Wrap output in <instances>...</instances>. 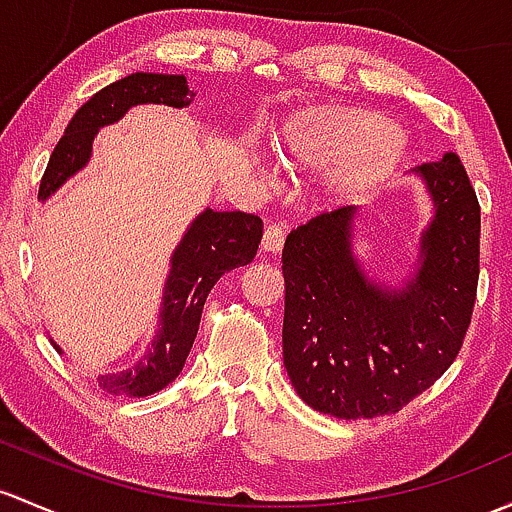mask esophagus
<instances>
[{
  "instance_id": "1",
  "label": "esophagus",
  "mask_w": 512,
  "mask_h": 512,
  "mask_svg": "<svg viewBox=\"0 0 512 512\" xmlns=\"http://www.w3.org/2000/svg\"><path fill=\"white\" fill-rule=\"evenodd\" d=\"M284 233H287V225H284V223L267 225L265 235H262V250L270 252V255H277V252H282Z\"/></svg>"
}]
</instances>
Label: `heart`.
<instances>
[{"mask_svg": "<svg viewBox=\"0 0 512 512\" xmlns=\"http://www.w3.org/2000/svg\"><path fill=\"white\" fill-rule=\"evenodd\" d=\"M407 137L387 115L351 105H319L287 122L282 159L309 171H331L328 188L353 198L380 186L407 157Z\"/></svg>", "mask_w": 512, "mask_h": 512, "instance_id": "1", "label": "heart"}]
</instances>
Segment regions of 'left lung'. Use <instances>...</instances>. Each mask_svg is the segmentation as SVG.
Wrapping results in <instances>:
<instances>
[{
    "label": "left lung",
    "instance_id": "1",
    "mask_svg": "<svg viewBox=\"0 0 512 512\" xmlns=\"http://www.w3.org/2000/svg\"><path fill=\"white\" fill-rule=\"evenodd\" d=\"M432 203L400 282L353 250L358 206L321 213L282 250L284 368L301 400L338 419L392 414L454 363L478 284L481 208L456 154L412 169Z\"/></svg>",
    "mask_w": 512,
    "mask_h": 512
}]
</instances>
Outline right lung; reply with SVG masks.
<instances>
[{
	"label": "right lung",
	"mask_w": 512,
	"mask_h": 512,
	"mask_svg": "<svg viewBox=\"0 0 512 512\" xmlns=\"http://www.w3.org/2000/svg\"><path fill=\"white\" fill-rule=\"evenodd\" d=\"M186 75L132 73L95 93L68 122L58 139L39 201H48L66 181L83 171L93 157V142L102 127L115 125L137 105H166L184 110L191 105ZM262 240V220L252 213L203 208L169 257V274L161 294L159 321L144 353L125 370L100 375V387L110 395L147 397L174 383L196 341L203 304L220 277L235 267L250 265ZM53 348L63 353L51 338Z\"/></svg>",
	"instance_id": "right-lung-1"
}]
</instances>
